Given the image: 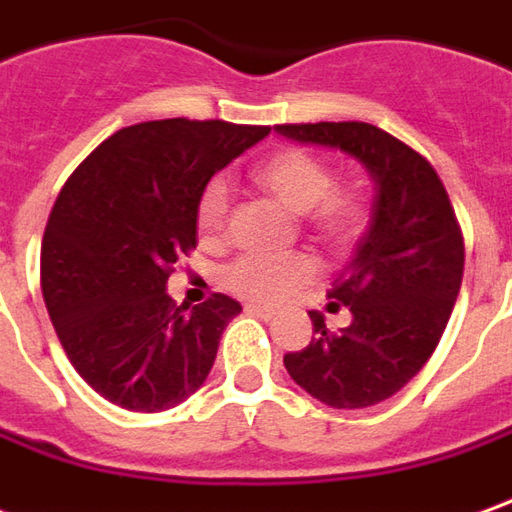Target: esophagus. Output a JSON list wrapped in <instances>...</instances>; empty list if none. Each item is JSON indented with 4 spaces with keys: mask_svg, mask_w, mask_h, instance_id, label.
Listing matches in <instances>:
<instances>
[{
    "mask_svg": "<svg viewBox=\"0 0 512 512\" xmlns=\"http://www.w3.org/2000/svg\"><path fill=\"white\" fill-rule=\"evenodd\" d=\"M246 313H252V316L263 318V321H271V318L277 316V307L257 305V302H249V305H246Z\"/></svg>",
    "mask_w": 512,
    "mask_h": 512,
    "instance_id": "obj_1",
    "label": "esophagus"
}]
</instances>
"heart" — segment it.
Returning <instances> with one entry per match:
<instances>
[{"label":"heart","mask_w":512,"mask_h":512,"mask_svg":"<svg viewBox=\"0 0 512 512\" xmlns=\"http://www.w3.org/2000/svg\"><path fill=\"white\" fill-rule=\"evenodd\" d=\"M252 180L277 202L299 213L305 230L343 252L355 244L366 230L368 199L355 182H335L332 169L307 149L288 146L280 149L252 169ZM230 194L224 182L213 180L196 199V232L202 241L216 244L227 232ZM318 277V263L305 252L296 255H244L232 260L224 271V285L241 299L252 302H277L305 288Z\"/></svg>","instance_id":"obj_1"}]
</instances>
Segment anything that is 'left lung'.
I'll return each instance as SVG.
<instances>
[{
	"mask_svg": "<svg viewBox=\"0 0 512 512\" xmlns=\"http://www.w3.org/2000/svg\"><path fill=\"white\" fill-rule=\"evenodd\" d=\"M305 144L338 146L377 182V199L352 266L332 282L330 307L352 324L327 330L282 357L291 380L330 407H368L416 377L441 341L455 307L466 246L438 171L416 149L366 121L277 124Z\"/></svg>",
	"mask_w": 512,
	"mask_h": 512,
	"instance_id": "left-lung-1",
	"label": "left lung"
}]
</instances>
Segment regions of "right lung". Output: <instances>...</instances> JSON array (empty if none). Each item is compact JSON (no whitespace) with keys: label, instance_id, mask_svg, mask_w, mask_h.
Here are the masks:
<instances>
[{"label":"right lung","instance_id":"obj_1","mask_svg":"<svg viewBox=\"0 0 512 512\" xmlns=\"http://www.w3.org/2000/svg\"><path fill=\"white\" fill-rule=\"evenodd\" d=\"M271 127L160 119L113 132L74 169L49 213L41 291L63 352L99 396L157 413L207 380L241 305H177L171 271L196 249V199Z\"/></svg>","mask_w":512,"mask_h":512}]
</instances>
